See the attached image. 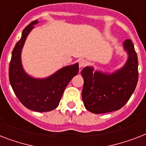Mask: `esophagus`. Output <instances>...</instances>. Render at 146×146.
I'll use <instances>...</instances> for the list:
<instances>
[{"label": "esophagus", "instance_id": "esophagus-1", "mask_svg": "<svg viewBox=\"0 0 146 146\" xmlns=\"http://www.w3.org/2000/svg\"><path fill=\"white\" fill-rule=\"evenodd\" d=\"M86 60L84 59H81L79 60V66H80V68H82L84 67L86 65Z\"/></svg>", "mask_w": 146, "mask_h": 146}]
</instances>
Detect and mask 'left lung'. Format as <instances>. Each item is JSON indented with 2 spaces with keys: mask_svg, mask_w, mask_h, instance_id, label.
<instances>
[{
  "mask_svg": "<svg viewBox=\"0 0 146 146\" xmlns=\"http://www.w3.org/2000/svg\"><path fill=\"white\" fill-rule=\"evenodd\" d=\"M128 54L124 66L112 73L94 71L86 66L81 71L84 84L82 98L86 108L93 113H104L120 109L133 93L138 82V58L130 39L123 42Z\"/></svg>",
  "mask_w": 146,
  "mask_h": 146,
  "instance_id": "8db88e82",
  "label": "left lung"
}]
</instances>
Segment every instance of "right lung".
Segmentation results:
<instances>
[{"label": "right lung", "instance_id": "1", "mask_svg": "<svg viewBox=\"0 0 146 146\" xmlns=\"http://www.w3.org/2000/svg\"><path fill=\"white\" fill-rule=\"evenodd\" d=\"M38 23L37 19L29 24L22 33L12 51L9 67V79L12 89L24 106L37 112H47L59 105L64 90L79 73V64L64 66L47 78L36 79L25 72L21 62V52L28 35Z\"/></svg>", "mask_w": 146, "mask_h": 146}]
</instances>
